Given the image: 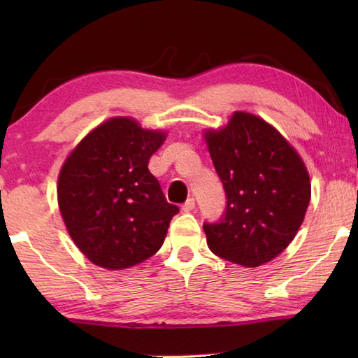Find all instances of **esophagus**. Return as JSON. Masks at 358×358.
Returning a JSON list of instances; mask_svg holds the SVG:
<instances>
[{"instance_id":"1","label":"esophagus","mask_w":358,"mask_h":358,"mask_svg":"<svg viewBox=\"0 0 358 358\" xmlns=\"http://www.w3.org/2000/svg\"><path fill=\"white\" fill-rule=\"evenodd\" d=\"M194 208H196V201H194L192 197L187 199V201L181 205V210H183L185 213H189V211H192Z\"/></svg>"}]
</instances>
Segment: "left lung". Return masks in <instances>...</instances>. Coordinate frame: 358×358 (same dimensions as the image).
Segmentation results:
<instances>
[{"mask_svg":"<svg viewBox=\"0 0 358 358\" xmlns=\"http://www.w3.org/2000/svg\"><path fill=\"white\" fill-rule=\"evenodd\" d=\"M203 138L227 197L221 222L203 224L211 252L246 268L260 266L295 238L311 201L308 169L275 126L237 110Z\"/></svg>","mask_w":358,"mask_h":358,"instance_id":"obj_1","label":"left lung"}]
</instances>
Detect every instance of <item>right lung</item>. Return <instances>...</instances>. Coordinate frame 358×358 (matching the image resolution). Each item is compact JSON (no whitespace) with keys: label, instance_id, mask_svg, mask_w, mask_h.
<instances>
[{"label":"right lung","instance_id":"1","mask_svg":"<svg viewBox=\"0 0 358 358\" xmlns=\"http://www.w3.org/2000/svg\"><path fill=\"white\" fill-rule=\"evenodd\" d=\"M167 132L113 117L96 126L66 157L58 173L59 213L90 262L124 270L164 243L178 207L169 203L148 171Z\"/></svg>","mask_w":358,"mask_h":358}]
</instances>
